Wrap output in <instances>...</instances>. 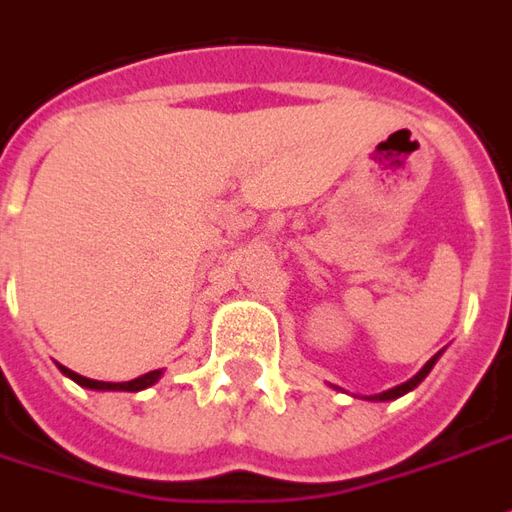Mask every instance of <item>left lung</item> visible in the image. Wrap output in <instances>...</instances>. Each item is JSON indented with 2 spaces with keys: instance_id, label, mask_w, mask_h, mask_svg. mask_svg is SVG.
<instances>
[{
  "instance_id": "obj_1",
  "label": "left lung",
  "mask_w": 512,
  "mask_h": 512,
  "mask_svg": "<svg viewBox=\"0 0 512 512\" xmlns=\"http://www.w3.org/2000/svg\"><path fill=\"white\" fill-rule=\"evenodd\" d=\"M443 352H438V355H432L424 366H421V371H418L416 377H410L407 382H402V385H396V388H388V391H382V393H374V396H366L368 402H391V399H399V396H405V393H410L416 385H421L424 382V377L430 374L432 366L438 363V357H441ZM335 388V385H332Z\"/></svg>"
}]
</instances>
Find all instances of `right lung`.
I'll return each instance as SVG.
<instances>
[{
    "label": "right lung",
    "mask_w": 512,
    "mask_h": 512,
    "mask_svg": "<svg viewBox=\"0 0 512 512\" xmlns=\"http://www.w3.org/2000/svg\"><path fill=\"white\" fill-rule=\"evenodd\" d=\"M60 371L74 380L77 385L82 388H91V391H144V388H152L160 377H163V368H157V371H149L144 377H138V380H130V382H99V380H88V377H82L77 371H71V368L60 366Z\"/></svg>",
    "instance_id": "obj_1"
}]
</instances>
